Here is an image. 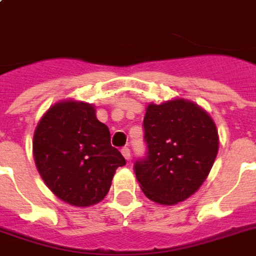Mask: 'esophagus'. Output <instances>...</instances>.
Returning a JSON list of instances; mask_svg holds the SVG:
<instances>
[{"label": "esophagus", "mask_w": 256, "mask_h": 256, "mask_svg": "<svg viewBox=\"0 0 256 256\" xmlns=\"http://www.w3.org/2000/svg\"><path fill=\"white\" fill-rule=\"evenodd\" d=\"M122 154H124V156L126 158V160H130V158H132V152H130V148H122Z\"/></svg>", "instance_id": "34e87169"}]
</instances>
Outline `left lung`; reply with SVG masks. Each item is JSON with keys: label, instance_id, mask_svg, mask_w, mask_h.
<instances>
[{"label": "left lung", "instance_id": "obj_1", "mask_svg": "<svg viewBox=\"0 0 256 256\" xmlns=\"http://www.w3.org/2000/svg\"><path fill=\"white\" fill-rule=\"evenodd\" d=\"M146 154L134 172L148 199L174 204L198 190L218 154V132L211 116L192 102L148 104L144 118Z\"/></svg>", "mask_w": 256, "mask_h": 256}]
</instances>
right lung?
<instances>
[{
  "instance_id": "right-lung-1",
  "label": "right lung",
  "mask_w": 256,
  "mask_h": 256,
  "mask_svg": "<svg viewBox=\"0 0 256 256\" xmlns=\"http://www.w3.org/2000/svg\"><path fill=\"white\" fill-rule=\"evenodd\" d=\"M33 152L46 186L73 206L102 200L116 170L126 164L94 108L73 100L54 104L42 116L34 132Z\"/></svg>"
}]
</instances>
